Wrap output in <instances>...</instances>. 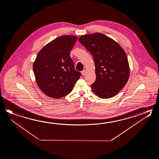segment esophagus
Segmentation results:
<instances>
[{
  "instance_id": "obj_1",
  "label": "esophagus",
  "mask_w": 159,
  "mask_h": 159,
  "mask_svg": "<svg viewBox=\"0 0 159 159\" xmlns=\"http://www.w3.org/2000/svg\"><path fill=\"white\" fill-rule=\"evenodd\" d=\"M81 74H82L83 76H85V75H86V71H85V70H83V71H81Z\"/></svg>"
}]
</instances>
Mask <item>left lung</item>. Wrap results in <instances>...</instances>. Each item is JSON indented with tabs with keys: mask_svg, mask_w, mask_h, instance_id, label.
Returning a JSON list of instances; mask_svg holds the SVG:
<instances>
[{
	"mask_svg": "<svg viewBox=\"0 0 159 159\" xmlns=\"http://www.w3.org/2000/svg\"><path fill=\"white\" fill-rule=\"evenodd\" d=\"M79 41L94 59L96 79L92 91L102 98L114 97L126 85L130 75L126 54L120 46L104 34L81 36Z\"/></svg>",
	"mask_w": 159,
	"mask_h": 159,
	"instance_id": "1",
	"label": "left lung"
}]
</instances>
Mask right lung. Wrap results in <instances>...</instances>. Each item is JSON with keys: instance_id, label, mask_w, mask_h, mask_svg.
Returning <instances> with one entry per match:
<instances>
[{"instance_id": "1", "label": "right lung", "mask_w": 159, "mask_h": 159, "mask_svg": "<svg viewBox=\"0 0 159 159\" xmlns=\"http://www.w3.org/2000/svg\"><path fill=\"white\" fill-rule=\"evenodd\" d=\"M77 39L76 36L58 37L37 56L33 67L36 82L48 96L57 98L69 94L80 77L70 55Z\"/></svg>"}]
</instances>
